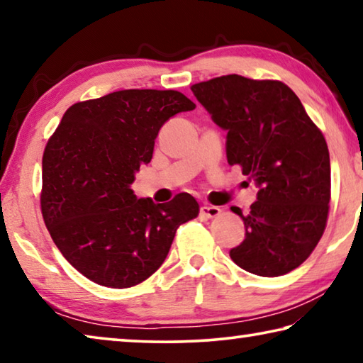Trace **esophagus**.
Segmentation results:
<instances>
[{"label":"esophagus","mask_w":363,"mask_h":363,"mask_svg":"<svg viewBox=\"0 0 363 363\" xmlns=\"http://www.w3.org/2000/svg\"><path fill=\"white\" fill-rule=\"evenodd\" d=\"M200 214L205 218H216L220 214V208L213 205H203L200 208Z\"/></svg>","instance_id":"1"}]
</instances>
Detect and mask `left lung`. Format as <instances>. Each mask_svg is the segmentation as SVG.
Masks as SVG:
<instances>
[{
    "mask_svg": "<svg viewBox=\"0 0 363 363\" xmlns=\"http://www.w3.org/2000/svg\"><path fill=\"white\" fill-rule=\"evenodd\" d=\"M213 121L227 131V162L259 187L243 219L245 240L232 261L261 277L301 266L327 227L330 153L322 131L285 83L224 75L192 84Z\"/></svg>",
    "mask_w": 363,
    "mask_h": 363,
    "instance_id": "8db88e82",
    "label": "left lung"
}]
</instances>
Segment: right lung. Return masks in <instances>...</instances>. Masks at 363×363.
Segmentation results:
<instances>
[{
  "mask_svg": "<svg viewBox=\"0 0 363 363\" xmlns=\"http://www.w3.org/2000/svg\"><path fill=\"white\" fill-rule=\"evenodd\" d=\"M195 104L179 91L123 89L73 104L43 153L41 213L60 253L108 288L139 285L167 259L176 230L199 216L190 194L168 203L136 199L164 121Z\"/></svg>",
  "mask_w": 363,
  "mask_h": 363,
  "instance_id": "1",
  "label": "right lung"
}]
</instances>
